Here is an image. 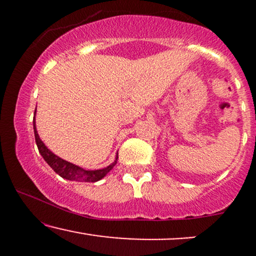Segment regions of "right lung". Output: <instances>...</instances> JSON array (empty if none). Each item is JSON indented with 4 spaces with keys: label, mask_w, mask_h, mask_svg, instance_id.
Instances as JSON below:
<instances>
[{
    "label": "right lung",
    "mask_w": 256,
    "mask_h": 256,
    "mask_svg": "<svg viewBox=\"0 0 256 256\" xmlns=\"http://www.w3.org/2000/svg\"><path fill=\"white\" fill-rule=\"evenodd\" d=\"M34 116H36V110H34ZM34 140H36V144L38 146V150H40V154L42 155L46 162L48 164L49 166L54 170L55 172L58 173L60 177L64 179H68V180H76V182H89V183H95V182L100 180L107 174L108 172L116 166V160H118V154H116V160L110 164V166L104 167V168L101 170H84L82 167H79L74 164L68 162V161L64 160V158H58V155H55L54 152L49 150L46 148V146L40 140V136H38V132L36 128V122H34Z\"/></svg>",
    "instance_id": "obj_1"
}]
</instances>
